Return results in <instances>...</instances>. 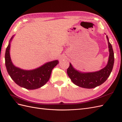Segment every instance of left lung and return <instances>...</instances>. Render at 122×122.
<instances>
[{
	"label": "left lung",
	"instance_id": "8db88e82",
	"mask_svg": "<svg viewBox=\"0 0 122 122\" xmlns=\"http://www.w3.org/2000/svg\"><path fill=\"white\" fill-rule=\"evenodd\" d=\"M109 56L108 64L99 71L91 73H81L75 70L71 64L67 69V74L72 81L76 86L86 88H93L104 83L109 76L114 64V53L108 36Z\"/></svg>",
	"mask_w": 122,
	"mask_h": 122
}]
</instances>
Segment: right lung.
<instances>
[{
  "mask_svg": "<svg viewBox=\"0 0 122 122\" xmlns=\"http://www.w3.org/2000/svg\"><path fill=\"white\" fill-rule=\"evenodd\" d=\"M13 37L10 41L5 54V66L9 74L18 86L26 89L35 90L42 87L49 80L52 70L58 64V61L47 62L37 69L29 71L16 67L12 64L10 55V42Z\"/></svg>",
  "mask_w": 122,
  "mask_h": 122,
  "instance_id": "right-lung-1",
  "label": "right lung"
}]
</instances>
